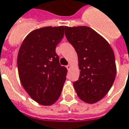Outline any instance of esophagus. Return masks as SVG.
I'll return each instance as SVG.
<instances>
[{
	"instance_id": "1",
	"label": "esophagus",
	"mask_w": 129,
	"mask_h": 129,
	"mask_svg": "<svg viewBox=\"0 0 129 129\" xmlns=\"http://www.w3.org/2000/svg\"><path fill=\"white\" fill-rule=\"evenodd\" d=\"M66 68H67L68 70V71H69V70H70V69H71V66L70 64H68L67 66H66Z\"/></svg>"
}]
</instances>
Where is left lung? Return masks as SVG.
<instances>
[{"instance_id": "left-lung-1", "label": "left lung", "mask_w": 129, "mask_h": 129, "mask_svg": "<svg viewBox=\"0 0 129 129\" xmlns=\"http://www.w3.org/2000/svg\"><path fill=\"white\" fill-rule=\"evenodd\" d=\"M65 35L77 52L79 80L73 83L77 95L93 104L108 93L117 73L114 52L106 40L90 27H66Z\"/></svg>"}]
</instances>
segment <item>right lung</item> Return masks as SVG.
<instances>
[{"label": "right lung", "instance_id": "add662e5", "mask_svg": "<svg viewBox=\"0 0 129 129\" xmlns=\"http://www.w3.org/2000/svg\"><path fill=\"white\" fill-rule=\"evenodd\" d=\"M66 27L47 26L32 30L19 50L21 83L30 98L40 105H53L66 80L67 69L60 65L55 51L63 38Z\"/></svg>", "mask_w": 129, "mask_h": 129}]
</instances>
